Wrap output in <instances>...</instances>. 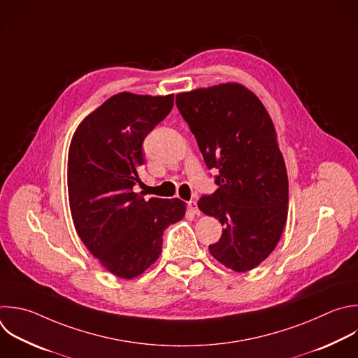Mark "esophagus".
Returning <instances> with one entry per match:
<instances>
[{"mask_svg":"<svg viewBox=\"0 0 358 358\" xmlns=\"http://www.w3.org/2000/svg\"><path fill=\"white\" fill-rule=\"evenodd\" d=\"M188 206H189V209H191L195 215H201V212H199V209H198V205H196V201H189V202H188Z\"/></svg>","mask_w":358,"mask_h":358,"instance_id":"obj_1","label":"esophagus"}]
</instances>
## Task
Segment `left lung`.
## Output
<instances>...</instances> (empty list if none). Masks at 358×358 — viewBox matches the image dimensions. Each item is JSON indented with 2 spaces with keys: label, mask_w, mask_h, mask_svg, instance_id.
I'll list each match as a JSON object with an SVG mask.
<instances>
[{
  "label": "left lung",
  "mask_w": 358,
  "mask_h": 358,
  "mask_svg": "<svg viewBox=\"0 0 358 358\" xmlns=\"http://www.w3.org/2000/svg\"><path fill=\"white\" fill-rule=\"evenodd\" d=\"M219 188L198 208L224 229L210 255L246 273L277 248L288 215V177L271 117L259 96L239 83H222L176 95Z\"/></svg>",
  "instance_id": "1"
}]
</instances>
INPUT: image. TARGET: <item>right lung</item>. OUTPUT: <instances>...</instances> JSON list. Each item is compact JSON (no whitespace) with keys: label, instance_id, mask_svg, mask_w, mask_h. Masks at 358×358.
<instances>
[{"label":"right lung","instance_id":"add662e5","mask_svg":"<svg viewBox=\"0 0 358 358\" xmlns=\"http://www.w3.org/2000/svg\"><path fill=\"white\" fill-rule=\"evenodd\" d=\"M173 105L174 94H115L83 119L70 142L67 188L76 231L119 278L145 273L162 253L164 229L185 216L178 198L145 199L134 191L142 182V143Z\"/></svg>","mask_w":358,"mask_h":358}]
</instances>
